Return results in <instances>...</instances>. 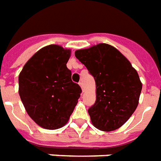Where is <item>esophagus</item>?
<instances>
[{"label":"esophagus","instance_id":"esophagus-1","mask_svg":"<svg viewBox=\"0 0 161 161\" xmlns=\"http://www.w3.org/2000/svg\"><path fill=\"white\" fill-rule=\"evenodd\" d=\"M78 84H79V86H80V87H81V89H82V90H83V83H82V82H79V83H78Z\"/></svg>","mask_w":161,"mask_h":161}]
</instances>
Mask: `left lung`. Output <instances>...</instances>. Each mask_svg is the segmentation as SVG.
Wrapping results in <instances>:
<instances>
[{
  "mask_svg": "<svg viewBox=\"0 0 161 161\" xmlns=\"http://www.w3.org/2000/svg\"><path fill=\"white\" fill-rule=\"evenodd\" d=\"M75 56L95 81L96 100L88 110L92 124L104 132L118 129L138 107L142 90L138 72L117 49L108 44L78 50Z\"/></svg>",
  "mask_w": 161,
  "mask_h": 161,
  "instance_id": "left-lung-1",
  "label": "left lung"
}]
</instances>
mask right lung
I'll return each mask as SVG.
<instances>
[{
  "mask_svg": "<svg viewBox=\"0 0 161 161\" xmlns=\"http://www.w3.org/2000/svg\"><path fill=\"white\" fill-rule=\"evenodd\" d=\"M71 50L50 45L38 51L18 77V93L27 113L40 127L55 130L67 124L82 89L67 67Z\"/></svg>",
  "mask_w": 161,
  "mask_h": 161,
  "instance_id": "obj_1",
  "label": "right lung"
}]
</instances>
